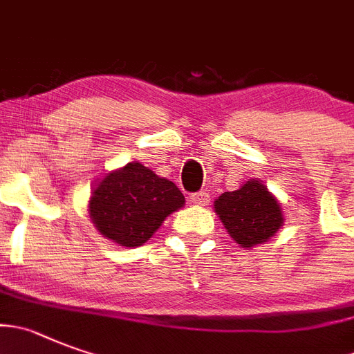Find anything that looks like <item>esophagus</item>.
<instances>
[{
  "label": "esophagus",
  "instance_id": "1",
  "mask_svg": "<svg viewBox=\"0 0 354 354\" xmlns=\"http://www.w3.org/2000/svg\"><path fill=\"white\" fill-rule=\"evenodd\" d=\"M189 200L194 203V205L205 207V205H209L210 196H209V193H205V191H200V193L191 194V198H189Z\"/></svg>",
  "mask_w": 354,
  "mask_h": 354
}]
</instances>
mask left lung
Instances as JSON below:
<instances>
[{
	"mask_svg": "<svg viewBox=\"0 0 354 354\" xmlns=\"http://www.w3.org/2000/svg\"><path fill=\"white\" fill-rule=\"evenodd\" d=\"M214 210L230 236L244 249L268 242L284 225L283 207L259 179L223 193L214 202Z\"/></svg>",
	"mask_w": 354,
	"mask_h": 354,
	"instance_id": "left-lung-1",
	"label": "left lung"
}]
</instances>
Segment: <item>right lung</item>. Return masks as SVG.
<instances>
[{
    "instance_id": "add662e5",
    "label": "right lung",
    "mask_w": 354,
    "mask_h": 354,
    "mask_svg": "<svg viewBox=\"0 0 354 354\" xmlns=\"http://www.w3.org/2000/svg\"><path fill=\"white\" fill-rule=\"evenodd\" d=\"M184 203V194L171 180L131 161L95 184L87 210L100 235L122 248H138Z\"/></svg>"
}]
</instances>
